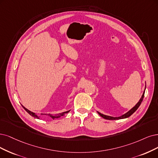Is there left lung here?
<instances>
[{
	"label": "left lung",
	"instance_id": "obj_1",
	"mask_svg": "<svg viewBox=\"0 0 158 158\" xmlns=\"http://www.w3.org/2000/svg\"><path fill=\"white\" fill-rule=\"evenodd\" d=\"M144 92H145V90L143 92V94L141 98V99H140L139 101L138 102V103L135 105V106H134L131 109H130L129 111L127 112L126 113H125L124 114L120 116H118V117H113V116H107V115H105V114H103L100 113H98V114H100L102 117H103V118L105 119H107V120H119V119H122V118H127L129 117V116H130L133 113H135L136 111V110L139 108V107L140 106V105H141V102H143V98H144Z\"/></svg>",
	"mask_w": 158,
	"mask_h": 158
}]
</instances>
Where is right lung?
<instances>
[{
	"mask_svg": "<svg viewBox=\"0 0 158 158\" xmlns=\"http://www.w3.org/2000/svg\"><path fill=\"white\" fill-rule=\"evenodd\" d=\"M23 108L25 109V110H26V111H27L29 114H31L32 116H33V117L36 118H38V119H40V116H38V115H36V114H35L34 113H33V112L31 111V110H28V109H26L25 107H23ZM69 111H70V110H68V111L64 112V113H60V114H42L48 115V116H50V117H51V118H52V119H55V118H60V116H62L64 115L65 114H66V113H69Z\"/></svg>",
	"mask_w": 158,
	"mask_h": 158,
	"instance_id": "1",
	"label": "right lung"
}]
</instances>
